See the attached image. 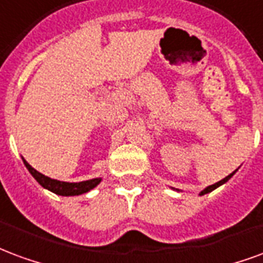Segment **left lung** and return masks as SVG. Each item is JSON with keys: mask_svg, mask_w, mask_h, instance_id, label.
Here are the masks:
<instances>
[{"mask_svg": "<svg viewBox=\"0 0 263 263\" xmlns=\"http://www.w3.org/2000/svg\"><path fill=\"white\" fill-rule=\"evenodd\" d=\"M237 171H238V170H235V171H234V172H231V174H230L229 176H226V178H224V179H221V181L216 182V183H214V185H210V186L204 187V189H203L202 192H200V196H202V195H206V193L213 192V191H214V189H217L218 186H221V185H224V183H226V182L229 181L230 178H231V176H233L234 174H235V172H237ZM172 189H174V187H172ZM176 191H178V192H179V189H176Z\"/></svg>", "mask_w": 263, "mask_h": 263, "instance_id": "obj_1", "label": "left lung"}]
</instances>
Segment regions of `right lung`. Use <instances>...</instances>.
Segmentation results:
<instances>
[{"label": "right lung", "mask_w": 263, "mask_h": 263, "mask_svg": "<svg viewBox=\"0 0 263 263\" xmlns=\"http://www.w3.org/2000/svg\"><path fill=\"white\" fill-rule=\"evenodd\" d=\"M22 160H24L25 166L30 172V175L39 182V185H42L47 191L55 193V195H60V196H78V195H82V193H87L95 186H98L101 183V181H102V178H93V179H88V181L82 182L57 181V179H51L49 176L36 171L33 166H30L28 164V161L25 160L24 157H22Z\"/></svg>", "instance_id": "add662e5"}]
</instances>
